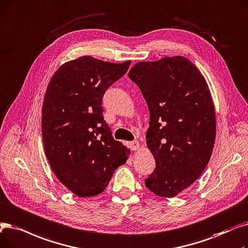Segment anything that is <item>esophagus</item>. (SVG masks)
<instances>
[{"label":"esophagus","mask_w":248,"mask_h":248,"mask_svg":"<svg viewBox=\"0 0 248 248\" xmlns=\"http://www.w3.org/2000/svg\"><path fill=\"white\" fill-rule=\"evenodd\" d=\"M130 148L131 150L133 151H137L140 149V143L138 141H134V142H131L130 143Z\"/></svg>","instance_id":"obj_1"}]
</instances>
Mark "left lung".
Listing matches in <instances>:
<instances>
[{"label": "left lung", "mask_w": 248, "mask_h": 248, "mask_svg": "<svg viewBox=\"0 0 248 248\" xmlns=\"http://www.w3.org/2000/svg\"><path fill=\"white\" fill-rule=\"evenodd\" d=\"M128 77L150 111L146 139L156 162L145 186L173 198L195 182L209 163L216 138V112L206 79L181 56L139 62Z\"/></svg>", "instance_id": "obj_1"}]
</instances>
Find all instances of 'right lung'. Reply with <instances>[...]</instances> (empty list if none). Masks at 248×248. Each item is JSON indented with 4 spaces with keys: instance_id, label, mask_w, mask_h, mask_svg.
<instances>
[{
    "instance_id": "right-lung-1",
    "label": "right lung",
    "mask_w": 248,
    "mask_h": 248,
    "mask_svg": "<svg viewBox=\"0 0 248 248\" xmlns=\"http://www.w3.org/2000/svg\"><path fill=\"white\" fill-rule=\"evenodd\" d=\"M130 64L84 56L62 64L47 85L41 118L45 152L57 178L78 197L101 193L131 153L112 138L101 106L105 91Z\"/></svg>"
}]
</instances>
